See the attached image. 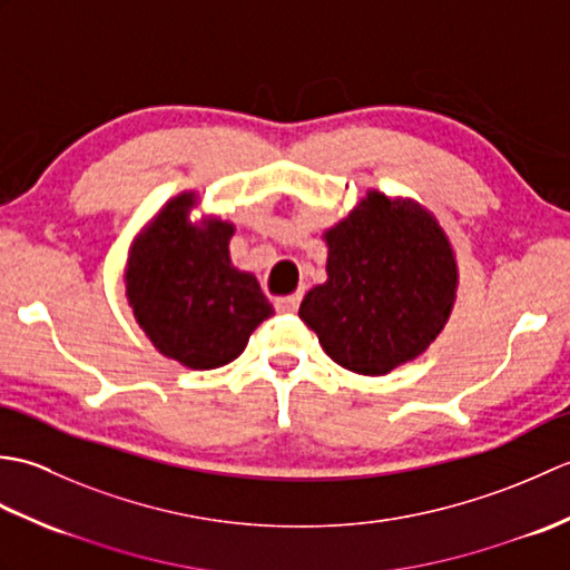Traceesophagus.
Instances as JSON below:
<instances>
[{
	"label": "esophagus",
	"mask_w": 570,
	"mask_h": 570,
	"mask_svg": "<svg viewBox=\"0 0 570 570\" xmlns=\"http://www.w3.org/2000/svg\"><path fill=\"white\" fill-rule=\"evenodd\" d=\"M298 304H301V296H298V294L284 296V298L276 301V311H278V313H294V311L298 308Z\"/></svg>",
	"instance_id": "34e87169"
}]
</instances>
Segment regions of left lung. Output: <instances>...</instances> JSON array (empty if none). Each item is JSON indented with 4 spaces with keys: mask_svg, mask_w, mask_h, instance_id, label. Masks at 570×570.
Returning a JSON list of instances; mask_svg holds the SVG:
<instances>
[{
    "mask_svg": "<svg viewBox=\"0 0 570 570\" xmlns=\"http://www.w3.org/2000/svg\"><path fill=\"white\" fill-rule=\"evenodd\" d=\"M323 284L298 318L337 365L384 377L441 335L458 298L451 237L426 205L370 188L343 220L323 229Z\"/></svg>",
    "mask_w": 570,
    "mask_h": 570,
    "instance_id": "obj_1",
    "label": "left lung"
}]
</instances>
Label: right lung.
<instances>
[{
	"label": "right lung",
	"mask_w": 570,
	"mask_h": 570,
	"mask_svg": "<svg viewBox=\"0 0 570 570\" xmlns=\"http://www.w3.org/2000/svg\"><path fill=\"white\" fill-rule=\"evenodd\" d=\"M198 205V190L168 198L131 239L122 278L131 316L164 357L217 370L242 355L274 306L257 276L229 257L235 223L193 220Z\"/></svg>",
	"instance_id": "1"
}]
</instances>
